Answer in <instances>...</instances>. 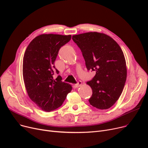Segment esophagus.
I'll list each match as a JSON object with an SVG mask.
<instances>
[{
  "instance_id": "34e87169",
  "label": "esophagus",
  "mask_w": 148,
  "mask_h": 148,
  "mask_svg": "<svg viewBox=\"0 0 148 148\" xmlns=\"http://www.w3.org/2000/svg\"><path fill=\"white\" fill-rule=\"evenodd\" d=\"M82 84V81L79 80V81L77 82V83L75 84V87H77V88H79V87H80V86H81Z\"/></svg>"
}]
</instances>
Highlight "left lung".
Segmentation results:
<instances>
[{
	"instance_id": "8db88e82",
	"label": "left lung",
	"mask_w": 148,
	"mask_h": 148,
	"mask_svg": "<svg viewBox=\"0 0 148 148\" xmlns=\"http://www.w3.org/2000/svg\"><path fill=\"white\" fill-rule=\"evenodd\" d=\"M82 52L88 71L95 75L87 82L92 90L89 101L98 109H108L121 96L127 79L126 61L120 46L103 33L87 32L73 36Z\"/></svg>"
}]
</instances>
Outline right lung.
Returning <instances> with one entry per match:
<instances>
[{
  "instance_id": "right-lung-1",
  "label": "right lung",
  "mask_w": 148,
  "mask_h": 148,
  "mask_svg": "<svg viewBox=\"0 0 148 148\" xmlns=\"http://www.w3.org/2000/svg\"><path fill=\"white\" fill-rule=\"evenodd\" d=\"M71 35H40L30 42L23 62V75L27 94L30 99L44 111L51 112L62 106L71 85L62 82L54 72V61L61 47L71 40Z\"/></svg>"
}]
</instances>
